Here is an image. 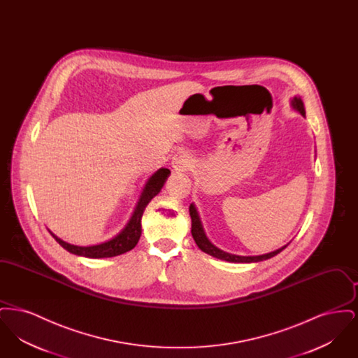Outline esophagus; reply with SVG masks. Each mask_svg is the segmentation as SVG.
<instances>
[{"label": "esophagus", "mask_w": 358, "mask_h": 358, "mask_svg": "<svg viewBox=\"0 0 358 358\" xmlns=\"http://www.w3.org/2000/svg\"><path fill=\"white\" fill-rule=\"evenodd\" d=\"M171 166L176 171H187L192 166V158L187 153H178L173 157Z\"/></svg>", "instance_id": "obj_1"}]
</instances>
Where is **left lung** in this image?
I'll use <instances>...</instances> for the list:
<instances>
[{
  "label": "left lung",
  "mask_w": 358,
  "mask_h": 358,
  "mask_svg": "<svg viewBox=\"0 0 358 358\" xmlns=\"http://www.w3.org/2000/svg\"><path fill=\"white\" fill-rule=\"evenodd\" d=\"M291 106L305 117L306 111H305V106H303V102H302L301 98L294 96V99L291 101ZM189 213H190V219H192V236L194 238L196 244L199 245V248H200L203 252H205V254L213 256V257H217V259H222V260H225V262H232V263H254V262L267 260V259H270V257H273V256L278 255L279 252H282L289 244H289L283 245L282 248H279V250H276V251H273V252H270V254H264V255L238 256L234 255V254H228V252H225V251H222L220 248L215 247V245L208 240L206 235H205L203 224H201V220H200V216H199V213H197V209H196L194 204H190V206H189Z\"/></svg>",
  "instance_id": "obj_1"
}]
</instances>
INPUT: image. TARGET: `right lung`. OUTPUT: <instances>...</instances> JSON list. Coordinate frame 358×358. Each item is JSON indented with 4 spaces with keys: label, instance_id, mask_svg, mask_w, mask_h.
<instances>
[{
    "label": "right lung",
    "instance_id": "add662e5",
    "mask_svg": "<svg viewBox=\"0 0 358 358\" xmlns=\"http://www.w3.org/2000/svg\"><path fill=\"white\" fill-rule=\"evenodd\" d=\"M169 174H171V171L166 169V168H161V169H158L154 173L153 176L148 180L145 187H143L130 220L117 236L110 238L108 241H104V243L96 244V245L80 247V245L69 244L67 241L55 236L51 232L52 236L64 250H67L71 254L91 257V259L113 257V256L122 255V254L133 250L136 247L138 240L141 238V234H142L141 219H142V215L145 212V208L152 201V199L159 193V190L166 182Z\"/></svg>",
    "mask_w": 358,
    "mask_h": 358
}]
</instances>
